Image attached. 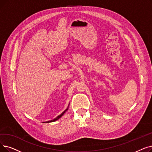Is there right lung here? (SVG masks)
I'll list each match as a JSON object with an SVG mask.
<instances>
[{
  "instance_id": "1",
  "label": "right lung",
  "mask_w": 152,
  "mask_h": 152,
  "mask_svg": "<svg viewBox=\"0 0 152 152\" xmlns=\"http://www.w3.org/2000/svg\"><path fill=\"white\" fill-rule=\"evenodd\" d=\"M68 107H69V105H68ZM68 107L66 109L64 112H63V113L60 115H58V117H56L55 118H54L53 120H51V121H47V122H45V123H49V122H55V121H57V120H58L59 118H60V117H61L63 115V114L66 113V111H67L68 110Z\"/></svg>"
}]
</instances>
